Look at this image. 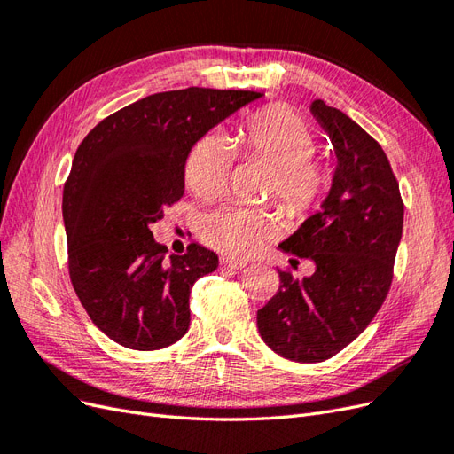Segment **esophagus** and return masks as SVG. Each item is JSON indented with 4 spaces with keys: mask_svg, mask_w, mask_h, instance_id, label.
I'll return each mask as SVG.
<instances>
[{
    "mask_svg": "<svg viewBox=\"0 0 454 454\" xmlns=\"http://www.w3.org/2000/svg\"><path fill=\"white\" fill-rule=\"evenodd\" d=\"M219 263H222L227 269H244L246 267V261L235 259V257H222V259H219Z\"/></svg>",
    "mask_w": 454,
    "mask_h": 454,
    "instance_id": "1",
    "label": "esophagus"
}]
</instances>
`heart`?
Wrapping results in <instances>:
<instances>
[{"label": "heart", "mask_w": 454, "mask_h": 454, "mask_svg": "<svg viewBox=\"0 0 454 454\" xmlns=\"http://www.w3.org/2000/svg\"><path fill=\"white\" fill-rule=\"evenodd\" d=\"M316 134L309 122L286 106H269L246 119L235 138L206 134L191 147L184 180L197 199L212 200L223 193L232 157L270 167L265 195L274 197L287 219H305L325 199L332 168L314 159ZM278 222L265 208L222 206L206 215L200 235L212 248L246 255L263 244Z\"/></svg>", "instance_id": "heart-1"}]
</instances>
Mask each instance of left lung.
Wrapping results in <instances>:
<instances>
[{
    "instance_id": "left-lung-1",
    "label": "left lung",
    "mask_w": 454,
    "mask_h": 454,
    "mask_svg": "<svg viewBox=\"0 0 454 454\" xmlns=\"http://www.w3.org/2000/svg\"><path fill=\"white\" fill-rule=\"evenodd\" d=\"M310 112L335 147L337 170L322 210L280 250L294 269L310 259L316 270L297 280L278 269L277 295L257 310L265 345L301 364L333 358L375 318L390 292L403 229L400 185L379 142L324 100H314Z\"/></svg>"
}]
</instances>
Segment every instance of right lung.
Instances as JSON below:
<instances>
[{"label": "right lung", "mask_w": 454, "mask_h": 454, "mask_svg": "<svg viewBox=\"0 0 454 454\" xmlns=\"http://www.w3.org/2000/svg\"><path fill=\"white\" fill-rule=\"evenodd\" d=\"M254 90L189 87L145 96L100 121L64 184L67 269L92 324L132 350H159L189 329L193 284L217 255L189 244L168 255L149 225L184 197L185 159Z\"/></svg>", "instance_id": "right-lung-1"}]
</instances>
